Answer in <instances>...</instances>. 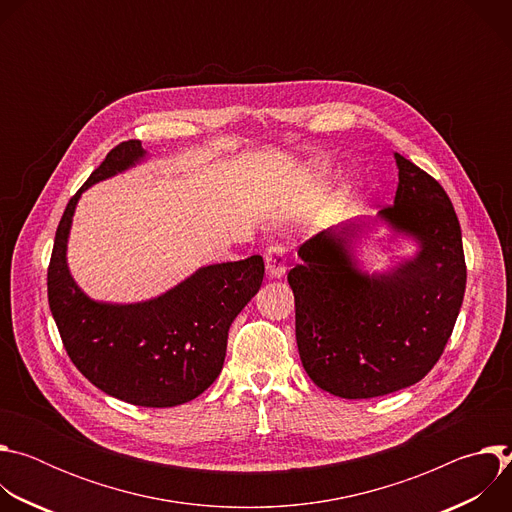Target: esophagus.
I'll list each match as a JSON object with an SVG mask.
<instances>
[{
    "instance_id": "obj_1",
    "label": "esophagus",
    "mask_w": 512,
    "mask_h": 512,
    "mask_svg": "<svg viewBox=\"0 0 512 512\" xmlns=\"http://www.w3.org/2000/svg\"><path fill=\"white\" fill-rule=\"evenodd\" d=\"M285 247L283 245H271L265 251V269L269 277H281L287 269L285 265Z\"/></svg>"
}]
</instances>
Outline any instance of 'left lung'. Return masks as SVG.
I'll use <instances>...</instances> for the list:
<instances>
[{
    "instance_id": "obj_1",
    "label": "left lung",
    "mask_w": 512,
    "mask_h": 512,
    "mask_svg": "<svg viewBox=\"0 0 512 512\" xmlns=\"http://www.w3.org/2000/svg\"><path fill=\"white\" fill-rule=\"evenodd\" d=\"M395 202L379 212L419 251L387 273L356 267L354 223L306 241L287 281L296 300V340L308 377L342 399H371L421 381L452 336L466 289L462 231L435 178L395 154Z\"/></svg>"
}]
</instances>
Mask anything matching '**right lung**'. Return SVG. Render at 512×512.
<instances>
[{
    "instance_id": "obj_1",
    "label": "right lung",
    "mask_w": 512,
    "mask_h": 512,
    "mask_svg": "<svg viewBox=\"0 0 512 512\" xmlns=\"http://www.w3.org/2000/svg\"><path fill=\"white\" fill-rule=\"evenodd\" d=\"M145 158L139 139L121 141L72 196L58 223L48 265V304L72 364L103 393L139 407L196 399L223 371L233 320L257 294L261 255L198 269L164 296L103 304L70 277L66 241L81 194Z\"/></svg>"
}]
</instances>
